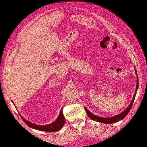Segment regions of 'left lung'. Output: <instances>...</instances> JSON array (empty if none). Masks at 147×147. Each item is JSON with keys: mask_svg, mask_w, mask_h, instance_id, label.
<instances>
[{"mask_svg": "<svg viewBox=\"0 0 147 147\" xmlns=\"http://www.w3.org/2000/svg\"><path fill=\"white\" fill-rule=\"evenodd\" d=\"M136 74L137 75L136 70ZM137 79L136 89L134 95V96H133V99H132V100L131 102L130 105H129L128 107L126 110H124L122 113L116 115V116L111 117V118H103V117H99L98 116H96V115H95L94 114H92L86 107H84V109H85V110H86V112L88 115V116L90 117L91 119L94 120V121H97V122H100V123H105V124H111V123H116V122H118V121H120V120H121L123 118H125L126 115L128 114V113L129 112V111H130V110L132 107L133 102H134V99H135V97H136V95L138 87H139V79H138V77H137Z\"/></svg>", "mask_w": 147, "mask_h": 147, "instance_id": "1", "label": "left lung"}]
</instances>
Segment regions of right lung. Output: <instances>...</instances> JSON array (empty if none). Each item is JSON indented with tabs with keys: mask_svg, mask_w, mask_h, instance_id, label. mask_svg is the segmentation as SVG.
Instances as JSON below:
<instances>
[{
	"mask_svg": "<svg viewBox=\"0 0 147 147\" xmlns=\"http://www.w3.org/2000/svg\"><path fill=\"white\" fill-rule=\"evenodd\" d=\"M13 104H14V103H13ZM20 117L22 118V119L23 120V121L27 124L28 126L30 127L31 128L35 129L41 131H45V132H56L61 130V128L63 127L65 121L64 115L63 113V108L61 109L60 113L58 117H57V118L56 119V121H55L54 122L51 124H47V125H45V126L37 125V124L30 123V121H28V120H26L23 117L21 116V115Z\"/></svg>",
	"mask_w": 147,
	"mask_h": 147,
	"instance_id": "1",
	"label": "right lung"
}]
</instances>
